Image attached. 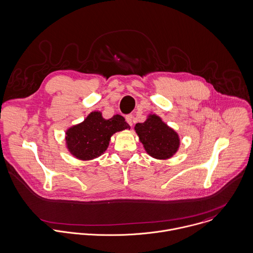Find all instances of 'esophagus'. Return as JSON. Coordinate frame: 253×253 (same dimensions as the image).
Segmentation results:
<instances>
[{
    "mask_svg": "<svg viewBox=\"0 0 253 253\" xmlns=\"http://www.w3.org/2000/svg\"><path fill=\"white\" fill-rule=\"evenodd\" d=\"M125 119H126L127 123H128L130 126H132V125H133V116H132V114H128V115H126V116H125Z\"/></svg>",
    "mask_w": 253,
    "mask_h": 253,
    "instance_id": "obj_1",
    "label": "esophagus"
}]
</instances>
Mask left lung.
<instances>
[{
    "label": "left lung",
    "mask_w": 253,
    "mask_h": 253,
    "mask_svg": "<svg viewBox=\"0 0 253 253\" xmlns=\"http://www.w3.org/2000/svg\"><path fill=\"white\" fill-rule=\"evenodd\" d=\"M135 131L146 152L156 159L170 158L179 149L178 134L155 114H151L144 123H137Z\"/></svg>",
    "instance_id": "8db88e82"
}]
</instances>
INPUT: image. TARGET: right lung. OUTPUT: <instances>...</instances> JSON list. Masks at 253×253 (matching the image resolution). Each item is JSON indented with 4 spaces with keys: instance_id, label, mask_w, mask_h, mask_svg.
Listing matches in <instances>:
<instances>
[{
    "instance_id": "obj_1",
    "label": "right lung",
    "mask_w": 253,
    "mask_h": 253,
    "mask_svg": "<svg viewBox=\"0 0 253 253\" xmlns=\"http://www.w3.org/2000/svg\"><path fill=\"white\" fill-rule=\"evenodd\" d=\"M125 129H130V126L123 116L116 114L106 120L100 111H93L82 123L66 131V146L76 158L91 160L106 151L114 133Z\"/></svg>"
}]
</instances>
